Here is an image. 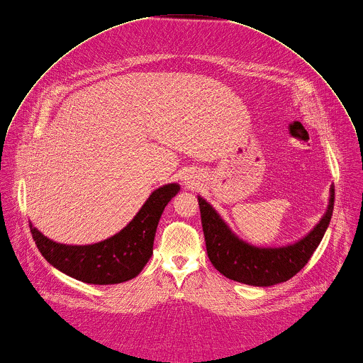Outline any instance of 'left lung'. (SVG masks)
Listing matches in <instances>:
<instances>
[{"mask_svg":"<svg viewBox=\"0 0 363 363\" xmlns=\"http://www.w3.org/2000/svg\"><path fill=\"white\" fill-rule=\"evenodd\" d=\"M333 203L332 186L328 210L306 237L286 247L258 248L235 237L216 210L199 196L207 255L214 268L230 279L254 286L285 282L305 267L319 245L329 225Z\"/></svg>","mask_w":363,"mask_h":363,"instance_id":"obj_1","label":"left lung"}]
</instances>
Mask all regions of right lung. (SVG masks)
<instances>
[{
  "label": "right lung",
  "instance_id": "obj_1",
  "mask_svg": "<svg viewBox=\"0 0 363 363\" xmlns=\"http://www.w3.org/2000/svg\"><path fill=\"white\" fill-rule=\"evenodd\" d=\"M179 190L176 183L159 187L122 231L92 245L58 244L31 223L30 230L44 258L64 274L95 285L121 284L135 278L147 264L160 216Z\"/></svg>",
  "mask_w": 363,
  "mask_h": 363
}]
</instances>
